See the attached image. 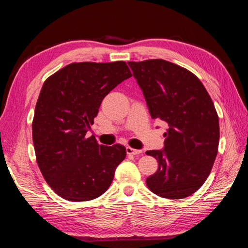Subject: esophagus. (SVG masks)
Segmentation results:
<instances>
[{
	"instance_id": "1",
	"label": "esophagus",
	"mask_w": 248,
	"mask_h": 248,
	"mask_svg": "<svg viewBox=\"0 0 248 248\" xmlns=\"http://www.w3.org/2000/svg\"><path fill=\"white\" fill-rule=\"evenodd\" d=\"M127 154L129 155H138V154H141L142 151L141 150H136V149H132L130 148V146H127Z\"/></svg>"
}]
</instances>
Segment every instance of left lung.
Instances as JSON below:
<instances>
[{
    "instance_id": "obj_1",
    "label": "left lung",
    "mask_w": 248,
    "mask_h": 248,
    "mask_svg": "<svg viewBox=\"0 0 248 248\" xmlns=\"http://www.w3.org/2000/svg\"><path fill=\"white\" fill-rule=\"evenodd\" d=\"M128 64L151 117L169 124L164 148L146 151L158 162L146 185L163 198L191 196L207 180L217 154L219 117L212 99L194 73L171 62L153 59Z\"/></svg>"
}]
</instances>
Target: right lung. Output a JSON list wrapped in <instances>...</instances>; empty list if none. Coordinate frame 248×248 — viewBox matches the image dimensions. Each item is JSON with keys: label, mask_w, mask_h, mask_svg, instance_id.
Instances as JSON below:
<instances>
[{"label": "right lung", "mask_w": 248, "mask_h": 248, "mask_svg": "<svg viewBox=\"0 0 248 248\" xmlns=\"http://www.w3.org/2000/svg\"><path fill=\"white\" fill-rule=\"evenodd\" d=\"M124 61L71 63L46 79L32 120V141L41 174L69 201L102 196L125 157V148L86 137L103 99L131 78Z\"/></svg>", "instance_id": "add662e5"}]
</instances>
